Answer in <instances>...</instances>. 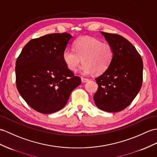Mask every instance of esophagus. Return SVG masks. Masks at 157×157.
<instances>
[{
	"instance_id": "34e87169",
	"label": "esophagus",
	"mask_w": 157,
	"mask_h": 157,
	"mask_svg": "<svg viewBox=\"0 0 157 157\" xmlns=\"http://www.w3.org/2000/svg\"><path fill=\"white\" fill-rule=\"evenodd\" d=\"M81 81H82V82H86L89 81V79L84 78V77H81Z\"/></svg>"
}]
</instances>
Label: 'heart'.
Here are the masks:
<instances>
[{"instance_id": "b5f03b06", "label": "heart", "mask_w": 157, "mask_h": 157, "mask_svg": "<svg viewBox=\"0 0 157 157\" xmlns=\"http://www.w3.org/2000/svg\"><path fill=\"white\" fill-rule=\"evenodd\" d=\"M74 49L64 51L63 59L67 67L75 71L82 61L81 71L84 75L102 74L111 65L114 57L113 47L93 37L82 36L74 43Z\"/></svg>"}]
</instances>
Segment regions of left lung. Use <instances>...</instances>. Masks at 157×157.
<instances>
[{
    "label": "left lung",
    "mask_w": 157,
    "mask_h": 157,
    "mask_svg": "<svg viewBox=\"0 0 157 157\" xmlns=\"http://www.w3.org/2000/svg\"><path fill=\"white\" fill-rule=\"evenodd\" d=\"M112 46L114 57L111 65L95 78L98 87L94 101L98 109L117 113L131 104L140 90L143 63L135 47L121 35L101 32Z\"/></svg>",
    "instance_id": "1"
}]
</instances>
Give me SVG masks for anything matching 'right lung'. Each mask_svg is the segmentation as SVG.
<instances>
[{
	"instance_id": "right-lung-1",
	"label": "right lung",
	"mask_w": 157,
	"mask_h": 157,
	"mask_svg": "<svg viewBox=\"0 0 157 157\" xmlns=\"http://www.w3.org/2000/svg\"><path fill=\"white\" fill-rule=\"evenodd\" d=\"M72 36L53 33L30 40L16 62L18 93L37 112L51 114L66 105L71 92L81 85L79 76L68 69L63 54Z\"/></svg>"
}]
</instances>
